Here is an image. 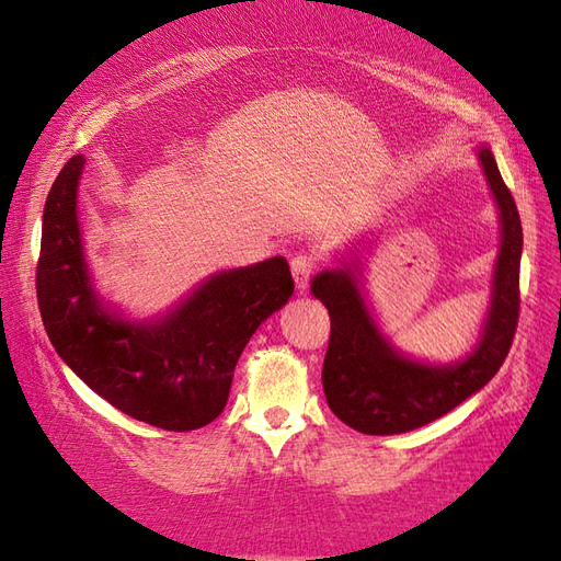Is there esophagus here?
Wrapping results in <instances>:
<instances>
[{"label": "esophagus", "mask_w": 561, "mask_h": 561, "mask_svg": "<svg viewBox=\"0 0 561 561\" xmlns=\"http://www.w3.org/2000/svg\"><path fill=\"white\" fill-rule=\"evenodd\" d=\"M312 270H314V263L310 255H296L291 261V275H294V282H296V289H308V282L312 277Z\"/></svg>", "instance_id": "obj_1"}]
</instances>
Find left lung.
Masks as SVG:
<instances>
[{
    "instance_id": "left-lung-1",
    "label": "left lung",
    "mask_w": 561,
    "mask_h": 561,
    "mask_svg": "<svg viewBox=\"0 0 561 561\" xmlns=\"http://www.w3.org/2000/svg\"><path fill=\"white\" fill-rule=\"evenodd\" d=\"M477 156L497 206L500 249L493 265L491 306L477 343L465 357L455 363L422 360L400 351L383 334L363 277V253L375 249V237L353 241L336 255L339 265L322 270L310 284V294L322 300L332 318L322 367L327 403L343 424L360 434H405L443 417L481 391L510 353L519 320L522 220L491 147L481 144Z\"/></svg>"
}]
</instances>
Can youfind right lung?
Masks as SVG:
<instances>
[{"label": "right lung", "mask_w": 561, "mask_h": 561, "mask_svg": "<svg viewBox=\"0 0 561 561\" xmlns=\"http://www.w3.org/2000/svg\"><path fill=\"white\" fill-rule=\"evenodd\" d=\"M84 156L51 184L42 215L37 304L51 346L113 408L165 431L225 410L239 355L294 294L284 255L213 272L165 312L135 320L96 291L84 255L78 190Z\"/></svg>", "instance_id": "right-lung-1"}]
</instances>
